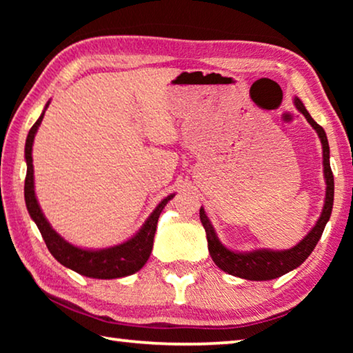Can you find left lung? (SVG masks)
Returning a JSON list of instances; mask_svg holds the SVG:
<instances>
[{"mask_svg": "<svg viewBox=\"0 0 353 353\" xmlns=\"http://www.w3.org/2000/svg\"><path fill=\"white\" fill-rule=\"evenodd\" d=\"M294 104L297 110L307 118V121L312 124L313 129L318 132L321 143H322V154H324V176L327 183L325 191V204L324 210L321 213V218L318 223L312 229V232L303 238V240L297 244V246L291 248L288 250H254V252L240 254V252H232V250L225 249L223 244L219 243L216 234H214L213 227L208 221L204 208L199 210L201 223L204 225L205 234H207V243H208V252H210L214 265L221 268L224 272L230 274V276L241 277L246 280H271L283 276V274L296 270L297 266H301L303 261L308 259V255L313 252V249L318 244L319 238L324 232V227L327 221L330 219L332 208H333V193H334V182H333V172L330 168V149H328L327 135L318 123L310 117L305 105L302 104V101L299 98H294Z\"/></svg>", "mask_w": 353, "mask_h": 353, "instance_id": "obj_1", "label": "left lung"}]
</instances>
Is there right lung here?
<instances>
[{"label": "right lung", "mask_w": 353, "mask_h": 353, "mask_svg": "<svg viewBox=\"0 0 353 353\" xmlns=\"http://www.w3.org/2000/svg\"><path fill=\"white\" fill-rule=\"evenodd\" d=\"M48 107V104H46ZM45 112L41 113L40 118L35 121L34 126L31 128L26 139V148H25V157H26V179H25V201L28 212L31 214V218L35 221L39 230L43 240L46 243V248L52 256L62 263L63 266L70 268L76 272H79L81 276L92 277V279H118V277H126L140 271L145 263L148 261L149 255L152 250L154 235L155 229H157V221L160 213H162L163 207L166 205L172 194L163 199L157 208L152 212L151 216L148 218L145 225L141 227L139 234L134 238H130L129 241L118 244L109 249L103 250H85L73 246L63 240V238L56 234V230L51 229L50 223L41 213L40 207L37 204L34 193V168H32V143L37 129L40 126L41 119H43Z\"/></svg>", "instance_id": "add662e5"}]
</instances>
